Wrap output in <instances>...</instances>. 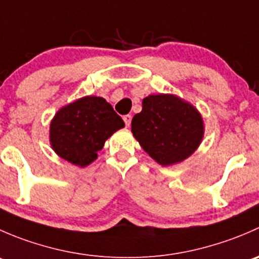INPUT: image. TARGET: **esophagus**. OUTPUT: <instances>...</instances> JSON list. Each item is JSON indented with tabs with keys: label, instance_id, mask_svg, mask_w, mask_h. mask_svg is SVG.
<instances>
[{
	"label": "esophagus",
	"instance_id": "obj_1",
	"mask_svg": "<svg viewBox=\"0 0 259 259\" xmlns=\"http://www.w3.org/2000/svg\"><path fill=\"white\" fill-rule=\"evenodd\" d=\"M122 119H124V122H125V125H126L127 127L130 126V124H132V115H124V116H122Z\"/></svg>",
	"mask_w": 259,
	"mask_h": 259
}]
</instances>
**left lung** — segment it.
<instances>
[{
	"label": "left lung",
	"instance_id": "1",
	"mask_svg": "<svg viewBox=\"0 0 259 259\" xmlns=\"http://www.w3.org/2000/svg\"><path fill=\"white\" fill-rule=\"evenodd\" d=\"M132 133L140 146L160 165L189 158L204 135L199 111L171 94L149 95L132 120Z\"/></svg>",
	"mask_w": 259,
	"mask_h": 259
}]
</instances>
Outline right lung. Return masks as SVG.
Returning <instances> with one entry per match:
<instances>
[{
    "instance_id": "1",
    "label": "right lung",
    "mask_w": 259,
    "mask_h": 259,
    "mask_svg": "<svg viewBox=\"0 0 259 259\" xmlns=\"http://www.w3.org/2000/svg\"><path fill=\"white\" fill-rule=\"evenodd\" d=\"M124 126L105 99L85 96L57 111L50 125V143L60 158L83 168L98 158L106 140Z\"/></svg>"
}]
</instances>
